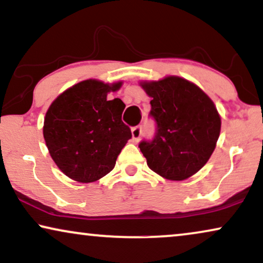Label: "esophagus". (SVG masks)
I'll return each mask as SVG.
<instances>
[{"label": "esophagus", "instance_id": "esophagus-1", "mask_svg": "<svg viewBox=\"0 0 263 263\" xmlns=\"http://www.w3.org/2000/svg\"><path fill=\"white\" fill-rule=\"evenodd\" d=\"M142 135V127L141 125H136V127H134L132 129V138H133V141L138 142L140 138H141Z\"/></svg>", "mask_w": 263, "mask_h": 263}]
</instances>
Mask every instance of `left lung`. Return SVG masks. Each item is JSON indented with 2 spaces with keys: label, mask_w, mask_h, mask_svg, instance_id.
Masks as SVG:
<instances>
[{
  "label": "left lung",
  "mask_w": 263,
  "mask_h": 263,
  "mask_svg": "<svg viewBox=\"0 0 263 263\" xmlns=\"http://www.w3.org/2000/svg\"><path fill=\"white\" fill-rule=\"evenodd\" d=\"M151 100L149 116L157 124L152 141L140 151L151 170L171 181L196 174L210 159L220 134L217 107L202 89L185 79L167 77L141 82Z\"/></svg>",
  "instance_id": "8db88e82"
}]
</instances>
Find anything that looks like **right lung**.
<instances>
[{
  "label": "right lung",
  "mask_w": 263,
  "mask_h": 263,
  "mask_svg": "<svg viewBox=\"0 0 263 263\" xmlns=\"http://www.w3.org/2000/svg\"><path fill=\"white\" fill-rule=\"evenodd\" d=\"M121 86L93 79L81 81L57 97L46 111V147L60 170L74 181L91 183L109 174L132 138L130 128L122 122L124 103L106 98Z\"/></svg>",
  "instance_id": "right-lung-1"
}]
</instances>
